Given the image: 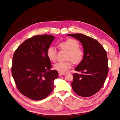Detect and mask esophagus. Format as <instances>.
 I'll use <instances>...</instances> for the list:
<instances>
[{
  "label": "esophagus",
  "instance_id": "obj_1",
  "mask_svg": "<svg viewBox=\"0 0 120 120\" xmlns=\"http://www.w3.org/2000/svg\"><path fill=\"white\" fill-rule=\"evenodd\" d=\"M65 75V73H61V72H59V75L61 76L62 75Z\"/></svg>",
  "mask_w": 120,
  "mask_h": 120
}]
</instances>
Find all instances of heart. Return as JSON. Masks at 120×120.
Instances as JSON below:
<instances>
[{"mask_svg": "<svg viewBox=\"0 0 120 120\" xmlns=\"http://www.w3.org/2000/svg\"><path fill=\"white\" fill-rule=\"evenodd\" d=\"M60 49L67 52V60H71L74 63H79L82 60L84 52L79 48V44L78 41L73 39H69L65 41L60 43L59 45ZM46 55L50 61L54 62L56 58L57 51L55 48L50 46L46 51ZM72 66L71 62H58L53 65L55 70L61 73H66Z\"/></svg>", "mask_w": 120, "mask_h": 120, "instance_id": "heart-1", "label": "heart"}]
</instances>
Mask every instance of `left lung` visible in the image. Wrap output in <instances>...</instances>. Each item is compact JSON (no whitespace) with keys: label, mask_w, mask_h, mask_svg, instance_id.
<instances>
[{"label":"left lung","mask_w":120,"mask_h":120,"mask_svg":"<svg viewBox=\"0 0 120 120\" xmlns=\"http://www.w3.org/2000/svg\"><path fill=\"white\" fill-rule=\"evenodd\" d=\"M81 43L84 56L75 69L81 74H72L73 90L79 96L89 97L103 86L108 72L106 52L96 40L82 34H69Z\"/></svg>","instance_id":"obj_1"}]
</instances>
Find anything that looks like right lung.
Wrapping results in <instances>:
<instances>
[{
  "label": "right lung",
  "mask_w": 120,
  "mask_h": 120,
  "mask_svg": "<svg viewBox=\"0 0 120 120\" xmlns=\"http://www.w3.org/2000/svg\"><path fill=\"white\" fill-rule=\"evenodd\" d=\"M52 35L35 36L25 40L15 51L12 74L22 95L35 101L43 100L54 88L58 72L50 70L46 51L54 40Z\"/></svg>",
  "instance_id": "right-lung-1"
}]
</instances>
